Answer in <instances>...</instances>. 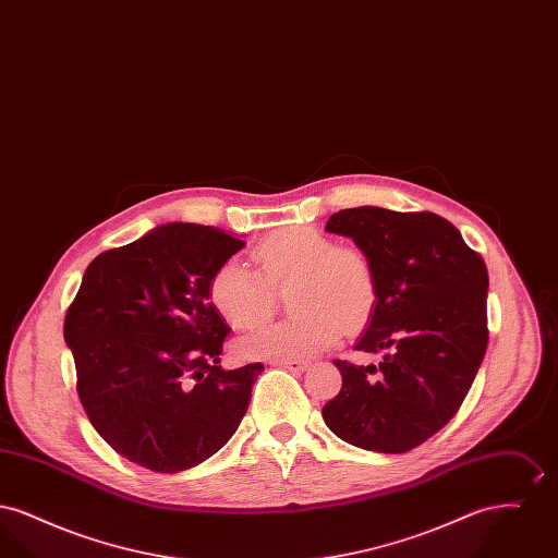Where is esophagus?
I'll return each instance as SVG.
<instances>
[{
  "label": "esophagus",
  "instance_id": "34e87169",
  "mask_svg": "<svg viewBox=\"0 0 558 558\" xmlns=\"http://www.w3.org/2000/svg\"><path fill=\"white\" fill-rule=\"evenodd\" d=\"M274 366H280V368H287V371L291 372H303L307 366H310V362H305V360H294V357H287V360H276V362H274Z\"/></svg>",
  "mask_w": 558,
  "mask_h": 558
}]
</instances>
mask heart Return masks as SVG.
Returning <instances> with one entry per match:
<instances>
[{
    "label": "heart",
    "mask_w": 558,
    "mask_h": 558,
    "mask_svg": "<svg viewBox=\"0 0 558 558\" xmlns=\"http://www.w3.org/2000/svg\"><path fill=\"white\" fill-rule=\"evenodd\" d=\"M251 267L228 259L209 280V301L236 330H253L271 318L276 294L289 289L291 318L242 339L248 360L310 357L335 345L343 330L362 328L376 307L378 284L368 255L314 226L280 228L251 251Z\"/></svg>",
    "instance_id": "heart-1"
}]
</instances>
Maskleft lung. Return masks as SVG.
I'll list each match as a JSON object with an SVG mask.
<instances>
[{
	"mask_svg": "<svg viewBox=\"0 0 558 558\" xmlns=\"http://www.w3.org/2000/svg\"><path fill=\"white\" fill-rule=\"evenodd\" d=\"M326 230L368 255L378 299L357 351L378 366L335 360L339 396L322 408L328 428L362 450L403 453L448 425L487 349V267L435 213L355 207Z\"/></svg>",
	"mask_w": 558,
	"mask_h": 558,
	"instance_id": "obj_1",
	"label": "left lung"
}]
</instances>
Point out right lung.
Instances as JSON below:
<instances>
[{"label": "right lung", "instance_id": "right-lung-1", "mask_svg": "<svg viewBox=\"0 0 558 558\" xmlns=\"http://www.w3.org/2000/svg\"><path fill=\"white\" fill-rule=\"evenodd\" d=\"M244 240L165 223L98 255L64 318L89 423L123 458L180 473L236 433L264 364L223 371L228 324L209 301L211 274Z\"/></svg>", "mask_w": 558, "mask_h": 558}]
</instances>
